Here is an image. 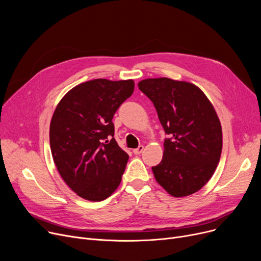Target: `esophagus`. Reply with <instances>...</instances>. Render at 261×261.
<instances>
[{"instance_id": "esophagus-1", "label": "esophagus", "mask_w": 261, "mask_h": 261, "mask_svg": "<svg viewBox=\"0 0 261 261\" xmlns=\"http://www.w3.org/2000/svg\"><path fill=\"white\" fill-rule=\"evenodd\" d=\"M143 150H144V146H139L138 148L136 149H133V153L134 154H141L142 152H143Z\"/></svg>"}]
</instances>
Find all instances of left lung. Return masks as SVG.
<instances>
[{
    "mask_svg": "<svg viewBox=\"0 0 261 261\" xmlns=\"http://www.w3.org/2000/svg\"><path fill=\"white\" fill-rule=\"evenodd\" d=\"M152 101L164 131L161 163L152 167L155 180L173 197L193 195L213 176L222 151V129L215 109L195 85L169 78L139 82Z\"/></svg>",
    "mask_w": 261,
    "mask_h": 261,
    "instance_id": "1",
    "label": "left lung"
}]
</instances>
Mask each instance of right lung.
<instances>
[{
    "label": "right lung",
    "mask_w": 261,
    "mask_h": 261,
    "mask_svg": "<svg viewBox=\"0 0 261 261\" xmlns=\"http://www.w3.org/2000/svg\"><path fill=\"white\" fill-rule=\"evenodd\" d=\"M134 91L133 80L78 85L51 117V155L64 182L86 200L102 201L118 187L129 155L114 139L113 116Z\"/></svg>",
    "instance_id": "right-lung-1"
}]
</instances>
